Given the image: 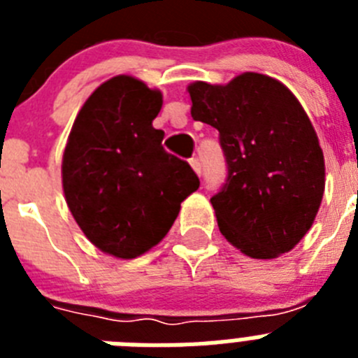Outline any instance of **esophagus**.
Listing matches in <instances>:
<instances>
[{"label": "esophagus", "instance_id": "1", "mask_svg": "<svg viewBox=\"0 0 358 358\" xmlns=\"http://www.w3.org/2000/svg\"><path fill=\"white\" fill-rule=\"evenodd\" d=\"M189 164H192V169L195 170V173H199V176H201L202 164H201V161H199V157H192V159H189Z\"/></svg>", "mask_w": 358, "mask_h": 358}]
</instances>
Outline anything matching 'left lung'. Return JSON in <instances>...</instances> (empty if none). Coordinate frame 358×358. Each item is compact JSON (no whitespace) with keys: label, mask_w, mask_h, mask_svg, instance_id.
Returning <instances> with one entry per match:
<instances>
[{"label":"left lung","mask_w":358,"mask_h":358,"mask_svg":"<svg viewBox=\"0 0 358 358\" xmlns=\"http://www.w3.org/2000/svg\"><path fill=\"white\" fill-rule=\"evenodd\" d=\"M188 91L192 118L217 129L226 159V182L211 197L220 233L251 258L290 251L324 194V157L301 103L260 73Z\"/></svg>","instance_id":"obj_1"}]
</instances>
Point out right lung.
<instances>
[{"label": "right lung", "instance_id": "right-lung-1", "mask_svg": "<svg viewBox=\"0 0 358 358\" xmlns=\"http://www.w3.org/2000/svg\"><path fill=\"white\" fill-rule=\"evenodd\" d=\"M161 106L159 91L138 78L103 82L82 106L62 157L69 211L100 251L123 260L159 243L201 185L152 127Z\"/></svg>", "mask_w": 358, "mask_h": 358}]
</instances>
